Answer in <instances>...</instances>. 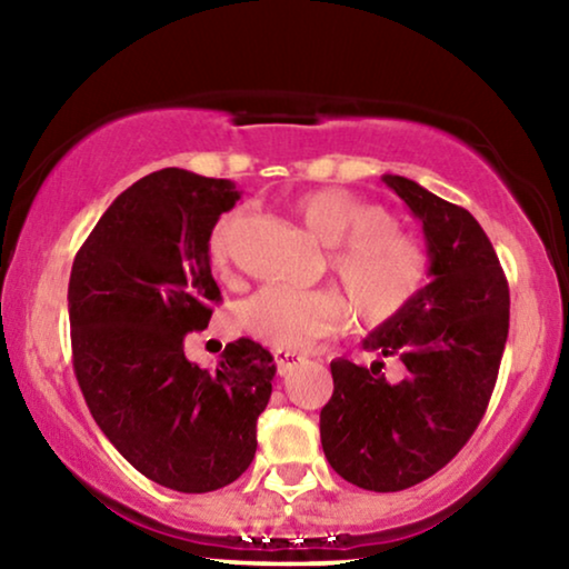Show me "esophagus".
Masks as SVG:
<instances>
[{"mask_svg":"<svg viewBox=\"0 0 569 569\" xmlns=\"http://www.w3.org/2000/svg\"><path fill=\"white\" fill-rule=\"evenodd\" d=\"M274 360H277L279 376H290V372L298 368L300 362H306V357H302L300 352H292V349H277Z\"/></svg>","mask_w":569,"mask_h":569,"instance_id":"34e87169","label":"esophagus"}]
</instances>
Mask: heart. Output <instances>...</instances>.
<instances>
[{
    "label": "heart",
    "mask_w": 569,
    "mask_h": 569,
    "mask_svg": "<svg viewBox=\"0 0 569 569\" xmlns=\"http://www.w3.org/2000/svg\"><path fill=\"white\" fill-rule=\"evenodd\" d=\"M295 214L318 243L331 246L329 271L365 326H383L409 308L430 274L425 246L391 222L383 209L365 204L345 191H310L295 201ZM240 212L214 222L207 238V256L224 271L236 253ZM347 308L333 292L292 290L269 284L256 290L238 308V323L263 345L279 349L306 347L337 331Z\"/></svg>",
    "instance_id": "heart-1"
}]
</instances>
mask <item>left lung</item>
<instances>
[{
  "label": "left lung",
  "mask_w": 569,
  "mask_h": 569,
  "mask_svg": "<svg viewBox=\"0 0 569 569\" xmlns=\"http://www.w3.org/2000/svg\"><path fill=\"white\" fill-rule=\"evenodd\" d=\"M383 183L422 222L430 282L362 339L368 352L399 357L403 380L388 383L383 362H331L321 446L349 485L399 492L438 473L485 417L508 341L510 290L471 212L403 176L386 173Z\"/></svg>",
  "instance_id": "1"
}]
</instances>
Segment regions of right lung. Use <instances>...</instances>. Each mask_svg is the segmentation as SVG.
I'll return each instance as SVG.
<instances>
[{
	"label": "right lung",
	"mask_w": 569,
	"mask_h": 569,
	"mask_svg": "<svg viewBox=\"0 0 569 569\" xmlns=\"http://www.w3.org/2000/svg\"><path fill=\"white\" fill-rule=\"evenodd\" d=\"M240 199L236 183L166 168L119 193L69 277L74 376L92 419L147 479L186 495L236 481L256 456V419L277 365L253 339L217 370L183 355L220 287L207 238Z\"/></svg>",
	"instance_id": "obj_1"
}]
</instances>
